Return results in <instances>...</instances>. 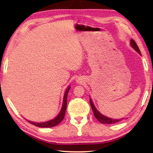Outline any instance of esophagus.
<instances>
[{"instance_id":"34e87169","label":"esophagus","mask_w":153,"mask_h":153,"mask_svg":"<svg viewBox=\"0 0 153 153\" xmlns=\"http://www.w3.org/2000/svg\"><path fill=\"white\" fill-rule=\"evenodd\" d=\"M78 82H79V81H78Z\"/></svg>"}]
</instances>
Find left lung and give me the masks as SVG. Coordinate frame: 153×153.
<instances>
[{
  "instance_id": "left-lung-1",
  "label": "left lung",
  "mask_w": 153,
  "mask_h": 153,
  "mask_svg": "<svg viewBox=\"0 0 153 153\" xmlns=\"http://www.w3.org/2000/svg\"><path fill=\"white\" fill-rule=\"evenodd\" d=\"M130 45L134 48V50L138 52L140 55H141V53H140V51L138 46L136 45V42L133 39H131ZM90 105H91V107H92V109L93 111V113H94V117L97 118V120H98V121H100V123H104V124H112V123H116L119 122V121H121V120H123V119H120V120H114V119H111L109 117H105V116H104L103 115H102L101 113H100L99 112H98V111L94 107V105H93V102H92L91 99H90Z\"/></svg>"
}]
</instances>
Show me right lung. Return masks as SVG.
<instances>
[{
  "instance_id": "obj_1",
  "label": "right lung",
  "mask_w": 153,
  "mask_h": 153,
  "mask_svg": "<svg viewBox=\"0 0 153 153\" xmlns=\"http://www.w3.org/2000/svg\"><path fill=\"white\" fill-rule=\"evenodd\" d=\"M69 88H70L68 87V88L67 89L65 93V95L63 97V106H62L61 110L59 115H57V117L51 121H46V122H44V123H35L30 121H28V122L31 124H32L33 126L40 127V128H51V127L57 126L58 124L60 123L64 119L65 114L66 108H67V94H68Z\"/></svg>"
}]
</instances>
